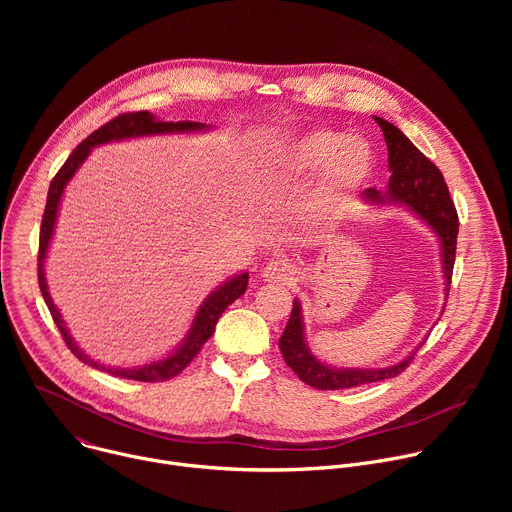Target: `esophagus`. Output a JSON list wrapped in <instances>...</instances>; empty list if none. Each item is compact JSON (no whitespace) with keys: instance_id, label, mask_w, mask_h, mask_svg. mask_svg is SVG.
Listing matches in <instances>:
<instances>
[{"instance_id":"34e87169","label":"esophagus","mask_w":512,"mask_h":512,"mask_svg":"<svg viewBox=\"0 0 512 512\" xmlns=\"http://www.w3.org/2000/svg\"><path fill=\"white\" fill-rule=\"evenodd\" d=\"M263 281L267 283H289L294 279V267H291L287 261L283 259H271L263 271H261Z\"/></svg>"}]
</instances>
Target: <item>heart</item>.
Segmentation results:
<instances>
[{
  "mask_svg": "<svg viewBox=\"0 0 512 512\" xmlns=\"http://www.w3.org/2000/svg\"><path fill=\"white\" fill-rule=\"evenodd\" d=\"M279 162L291 176L324 172L318 208L336 204L342 194L362 186L375 172V154L369 143L334 129H318L298 137L281 152Z\"/></svg>",
  "mask_w": 512,
  "mask_h": 512,
  "instance_id": "b5f03b06",
  "label": "heart"
}]
</instances>
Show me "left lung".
I'll return each mask as SVG.
<instances>
[{
    "label": "left lung",
    "instance_id": "8db88e82",
    "mask_svg": "<svg viewBox=\"0 0 512 512\" xmlns=\"http://www.w3.org/2000/svg\"><path fill=\"white\" fill-rule=\"evenodd\" d=\"M379 123L387 150H389V170L393 176L389 178V188L385 192L377 188H367L362 192V198L371 204H403L413 214H417L421 221L437 235L442 243V263H444V277H446V291H450L452 271L456 261V241H458V212L450 198L448 184L415 145L409 137L397 129L393 123L375 117ZM446 308V306H444ZM425 342V340H423ZM421 342V344H423ZM421 344L401 362L385 369H336L330 364L318 360L304 338V322H302V304L294 300V310H291L289 322L279 338V350L287 367L294 371L306 385L320 389V391H336V389H350L369 383H379L385 379H393L401 375L409 362L413 360L415 352Z\"/></svg>",
    "mask_w": 512,
    "mask_h": 512
}]
</instances>
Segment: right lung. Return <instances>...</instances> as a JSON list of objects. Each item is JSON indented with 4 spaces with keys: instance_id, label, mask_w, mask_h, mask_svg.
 Segmentation results:
<instances>
[{
    "instance_id": "add662e5",
    "label": "right lung",
    "mask_w": 512,
    "mask_h": 512,
    "mask_svg": "<svg viewBox=\"0 0 512 512\" xmlns=\"http://www.w3.org/2000/svg\"><path fill=\"white\" fill-rule=\"evenodd\" d=\"M208 129V125L204 123H196V121H160L154 113L150 111H135V113H123L115 119H111L109 123H105L103 127H99L97 131H93L85 141H81L75 152L68 156V160L64 162V166L58 170V174L54 176V180L50 182L48 188V198H46V208H44V216H42V227H40V249H38V285L42 291V298L52 314L54 324L58 326L66 346L70 348V352L75 354L79 360H83L85 364L99 371H107L119 379H131V381H145V383H160V381H168L176 375H180L188 364L192 362V358L200 352L202 344L212 336L214 326L221 318V314L237 300L245 294L247 283H249V273H239L233 279H229L227 283H223L221 287H216L212 294L200 304L192 326L186 334V338L182 340V344L166 358L162 360H154L150 364H143V367H135V369H113V367H105V364L93 360L91 356H87L77 342L72 340L70 332L64 326V320L60 316V312L56 310L50 294H48V285H46V277H44V259L48 253V245L54 233V225H56V216H58V206H60V198L62 192L66 188V184L72 180V176L77 174V170L83 166V162L87 160V156L91 154V150L95 145L101 143H109V141H121V139H129V137H143V135H160V133H192V131H204Z\"/></svg>"
}]
</instances>
